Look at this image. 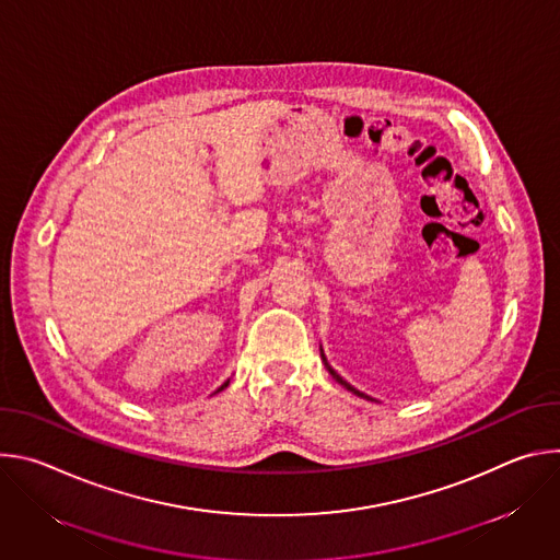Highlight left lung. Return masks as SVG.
I'll return each mask as SVG.
<instances>
[{
    "instance_id": "obj_1",
    "label": "left lung",
    "mask_w": 560,
    "mask_h": 560,
    "mask_svg": "<svg viewBox=\"0 0 560 560\" xmlns=\"http://www.w3.org/2000/svg\"><path fill=\"white\" fill-rule=\"evenodd\" d=\"M322 357H324V350H322ZM324 361H326V357H324ZM326 368H328V372H330V374H332V378H337V381H339V383H341V385H343V387H348V389H350V392H354V394H359V396H363V398H370V396H365V394H361V392H359V389H354V387H352V385H350V383H348V381H343V378H341V376H339V374H337V372H335V370H332V368H330V365H328V361H326Z\"/></svg>"
}]
</instances>
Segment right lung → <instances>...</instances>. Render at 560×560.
Wrapping results in <instances>:
<instances>
[{"instance_id":"obj_1","label":"right lung","mask_w":560,"mask_h":560,"mask_svg":"<svg viewBox=\"0 0 560 560\" xmlns=\"http://www.w3.org/2000/svg\"><path fill=\"white\" fill-rule=\"evenodd\" d=\"M225 385H228V381H225V383H223V385H221V389H223V387H225Z\"/></svg>"}]
</instances>
